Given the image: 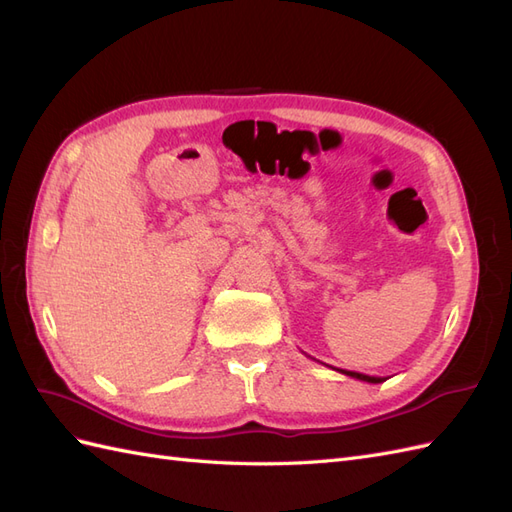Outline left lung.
Here are the masks:
<instances>
[{
	"label": "left lung",
	"instance_id": "left-lung-1",
	"mask_svg": "<svg viewBox=\"0 0 512 512\" xmlns=\"http://www.w3.org/2000/svg\"><path fill=\"white\" fill-rule=\"evenodd\" d=\"M331 369H335V367H331ZM335 371H339V374H344V376L356 378V380L369 382V384H380V382H384L382 378H376V376H365V374H359V371H346V369H335Z\"/></svg>",
	"mask_w": 512,
	"mask_h": 512
}]
</instances>
